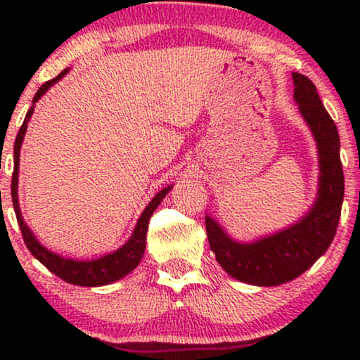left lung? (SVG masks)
<instances>
[{"label":"left lung","mask_w":360,"mask_h":360,"mask_svg":"<svg viewBox=\"0 0 360 360\" xmlns=\"http://www.w3.org/2000/svg\"><path fill=\"white\" fill-rule=\"evenodd\" d=\"M295 98L315 135L320 154L318 200L307 217L283 232L254 243L233 242L213 218L205 217L206 235L218 264L235 279L255 286H278L309 269L332 243L344 201V171L337 125L307 76L292 72Z\"/></svg>","instance_id":"obj_1"}]
</instances>
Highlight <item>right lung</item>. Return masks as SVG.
Returning a JSON list of instances; mask_svg holds the SVG:
<instances>
[{
  "label": "right lung",
  "instance_id": "1",
  "mask_svg": "<svg viewBox=\"0 0 360 360\" xmlns=\"http://www.w3.org/2000/svg\"><path fill=\"white\" fill-rule=\"evenodd\" d=\"M68 72V69H64L59 76L53 77V79L47 81L37 91L34 96V105L28 110L27 117H25L23 125L20 127L18 135L15 140V166H13V176H11V200H13V208L16 213V220H18L20 230H22L25 245L28 247V250L32 252V255L40 260L49 271L53 272L57 278H60L65 283L74 284V286H105V284L113 283V281L122 279L123 276H127L128 272H131L135 267L139 266L140 259H142L143 250H146V237H147V229H148V220H150L152 213L155 212V208L159 206L160 201L164 200V196L171 191L172 186H167L162 191H159L152 198L150 203L147 205V208L143 210L142 217L139 218L137 226H135L134 235L130 237L125 245L122 249L115 250L113 254L103 255L101 259L96 260H72V259H64L60 255L53 254V252L47 250L44 245H40L39 240L34 237V233L28 230L27 223L23 221L22 213H20V205H18V164H20V147H22L25 131H27V123L30 120L32 113H34L35 103L40 100V96H44L45 91L51 88L52 84H56L64 74Z\"/></svg>",
  "mask_w": 360,
  "mask_h": 360
}]
</instances>
